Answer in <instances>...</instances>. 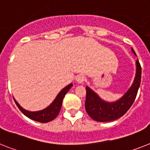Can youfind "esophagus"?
<instances>
[{
    "mask_svg": "<svg viewBox=\"0 0 150 150\" xmlns=\"http://www.w3.org/2000/svg\"><path fill=\"white\" fill-rule=\"evenodd\" d=\"M85 79V75H82V74H79V75H78L77 76H76V78H75V81H77L79 84H81V83L84 82Z\"/></svg>",
    "mask_w": 150,
    "mask_h": 150,
    "instance_id": "1",
    "label": "esophagus"
}]
</instances>
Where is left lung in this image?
<instances>
[{"label": "left lung", "mask_w": 150, "mask_h": 150, "mask_svg": "<svg viewBox=\"0 0 150 150\" xmlns=\"http://www.w3.org/2000/svg\"><path fill=\"white\" fill-rule=\"evenodd\" d=\"M133 53L136 55L133 48ZM142 69L139 60L136 61V76L133 85L119 100L108 102L103 100L95 91L86 86L85 110L93 120L98 122H108L115 120L127 113L137 97L141 81Z\"/></svg>", "instance_id": "8db88e82"}]
</instances>
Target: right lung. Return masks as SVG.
Returning <instances> with one entry per match:
<instances>
[{
	"label": "right lung",
	"instance_id": "obj_1",
	"mask_svg": "<svg viewBox=\"0 0 150 150\" xmlns=\"http://www.w3.org/2000/svg\"><path fill=\"white\" fill-rule=\"evenodd\" d=\"M72 86V83H71L66 87H65L57 94L55 100L52 102L50 105H49L47 108H46L43 110H38V111H29V110H25L24 108H23L18 104V102L14 98H13V100H14L15 103H16L19 109L21 110V111L27 117L32 119L35 121L40 122V123H47V122L54 120L57 117L60 110H61L62 104V100H63L64 97Z\"/></svg>",
	"mask_w": 150,
	"mask_h": 150
}]
</instances>
